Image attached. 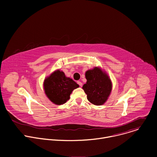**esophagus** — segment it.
I'll use <instances>...</instances> for the list:
<instances>
[{"mask_svg":"<svg viewBox=\"0 0 157 157\" xmlns=\"http://www.w3.org/2000/svg\"><path fill=\"white\" fill-rule=\"evenodd\" d=\"M78 84L81 87H82V82H81V81H78Z\"/></svg>","mask_w":157,"mask_h":157,"instance_id":"esophagus-1","label":"esophagus"}]
</instances>
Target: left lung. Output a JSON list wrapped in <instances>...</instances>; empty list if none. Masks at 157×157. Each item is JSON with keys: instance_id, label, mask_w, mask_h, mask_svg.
Instances as JSON below:
<instances>
[{"instance_id": "1", "label": "left lung", "mask_w": 157, "mask_h": 157, "mask_svg": "<svg viewBox=\"0 0 157 157\" xmlns=\"http://www.w3.org/2000/svg\"><path fill=\"white\" fill-rule=\"evenodd\" d=\"M86 83L82 86L87 99L96 105L104 104L109 97L113 84L108 75L99 67H94L85 73Z\"/></svg>"}]
</instances>
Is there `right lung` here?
Wrapping results in <instances>:
<instances>
[{
  "instance_id": "add662e5",
  "label": "right lung",
  "mask_w": 157,
  "mask_h": 157,
  "mask_svg": "<svg viewBox=\"0 0 157 157\" xmlns=\"http://www.w3.org/2000/svg\"><path fill=\"white\" fill-rule=\"evenodd\" d=\"M79 86L71 78L66 77L63 71L56 70L43 82V89L47 98L53 104L61 105L70 98L74 89Z\"/></svg>"
}]
</instances>
